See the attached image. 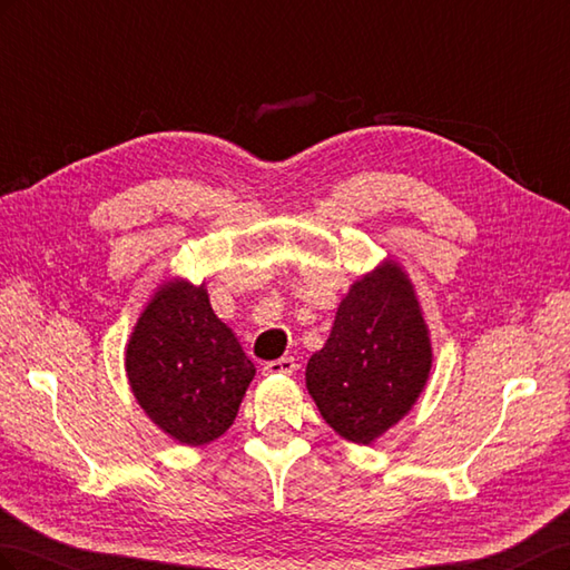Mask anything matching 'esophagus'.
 I'll return each instance as SVG.
<instances>
[{"mask_svg": "<svg viewBox=\"0 0 570 570\" xmlns=\"http://www.w3.org/2000/svg\"><path fill=\"white\" fill-rule=\"evenodd\" d=\"M295 368H297V364H295V358H292V356H283V358H275V361H268V364H264L266 375H289Z\"/></svg>", "mask_w": 570, "mask_h": 570, "instance_id": "1", "label": "esophagus"}]
</instances>
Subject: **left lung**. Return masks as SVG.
<instances>
[{
  "instance_id": "8db88e82",
  "label": "left lung",
  "mask_w": 570,
  "mask_h": 570,
  "mask_svg": "<svg viewBox=\"0 0 570 570\" xmlns=\"http://www.w3.org/2000/svg\"><path fill=\"white\" fill-rule=\"evenodd\" d=\"M430 366L416 292L400 264L385 262L340 302L331 337L306 364V387L340 438L371 444L406 416Z\"/></svg>"
}]
</instances>
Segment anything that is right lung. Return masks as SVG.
Returning a JSON list of instances; mask_svg holds the SVG:
<instances>
[{
  "label": "right lung",
  "instance_id": "right-lung-1",
  "mask_svg": "<svg viewBox=\"0 0 570 570\" xmlns=\"http://www.w3.org/2000/svg\"><path fill=\"white\" fill-rule=\"evenodd\" d=\"M126 373L137 404L166 435L199 446L233 425L256 373L204 285L164 283L135 323Z\"/></svg>",
  "mask_w": 570,
  "mask_h": 570
}]
</instances>
